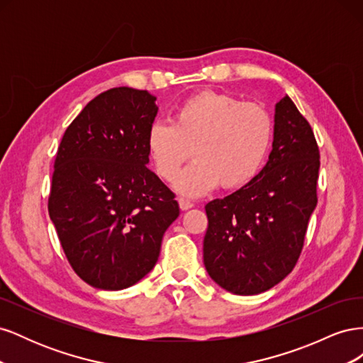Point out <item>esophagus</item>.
Wrapping results in <instances>:
<instances>
[{"instance_id":"34e87169","label":"esophagus","mask_w":363,"mask_h":363,"mask_svg":"<svg viewBox=\"0 0 363 363\" xmlns=\"http://www.w3.org/2000/svg\"><path fill=\"white\" fill-rule=\"evenodd\" d=\"M179 204H180L182 211H189V208L194 207V203L189 201V200H186V199H179Z\"/></svg>"}]
</instances>
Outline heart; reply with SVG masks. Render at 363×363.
Masks as SVG:
<instances>
[{
  "label": "heart",
  "mask_w": 363,
  "mask_h": 363,
  "mask_svg": "<svg viewBox=\"0 0 363 363\" xmlns=\"http://www.w3.org/2000/svg\"><path fill=\"white\" fill-rule=\"evenodd\" d=\"M272 136L274 121L263 106L203 91L177 107L172 123L150 127L147 150L159 177L172 182L194 149L197 160L175 181V189L201 196L219 184L238 189L250 183L268 157Z\"/></svg>",
  "instance_id": "b5f03b06"
}]
</instances>
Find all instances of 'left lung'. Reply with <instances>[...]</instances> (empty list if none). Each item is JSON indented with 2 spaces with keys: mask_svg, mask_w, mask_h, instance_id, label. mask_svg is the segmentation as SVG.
<instances>
[{
  "mask_svg": "<svg viewBox=\"0 0 363 363\" xmlns=\"http://www.w3.org/2000/svg\"><path fill=\"white\" fill-rule=\"evenodd\" d=\"M318 171L312 127L283 96L276 104L265 167L236 192L206 204L203 259L215 283L236 295H256L288 276L318 203Z\"/></svg>",
  "mask_w": 363,
  "mask_h": 363,
  "instance_id": "8db88e82",
  "label": "left lung"
}]
</instances>
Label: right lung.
<instances>
[{
	"instance_id": "obj_1",
	"label": "right lung",
	"mask_w": 363,
	"mask_h": 363,
	"mask_svg": "<svg viewBox=\"0 0 363 363\" xmlns=\"http://www.w3.org/2000/svg\"><path fill=\"white\" fill-rule=\"evenodd\" d=\"M156 96L113 87L65 131L54 162L50 218L72 269L103 291L133 286L155 268L180 208L147 168Z\"/></svg>"
}]
</instances>
